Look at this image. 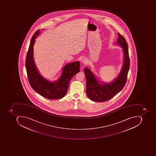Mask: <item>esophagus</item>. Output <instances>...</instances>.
<instances>
[{
	"label": "esophagus",
	"mask_w": 156,
	"mask_h": 156,
	"mask_svg": "<svg viewBox=\"0 0 156 156\" xmlns=\"http://www.w3.org/2000/svg\"><path fill=\"white\" fill-rule=\"evenodd\" d=\"M82 62L84 64H86L88 63V60L85 58H83L82 59Z\"/></svg>",
	"instance_id": "34e87169"
}]
</instances>
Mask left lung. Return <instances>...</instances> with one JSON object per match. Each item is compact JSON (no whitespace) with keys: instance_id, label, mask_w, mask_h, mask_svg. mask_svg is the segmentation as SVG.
Listing matches in <instances>:
<instances>
[{"instance_id":"obj_1","label":"left lung","mask_w":156,"mask_h":156,"mask_svg":"<svg viewBox=\"0 0 156 156\" xmlns=\"http://www.w3.org/2000/svg\"><path fill=\"white\" fill-rule=\"evenodd\" d=\"M118 34L119 37L116 44L123 48L124 62L117 78L111 83H102L97 79L94 73L89 68L85 67L84 69L86 78V94L92 101L99 102L107 101L119 92L125 85L130 66L128 48L125 38L119 33Z\"/></svg>"}]
</instances>
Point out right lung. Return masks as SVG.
<instances>
[{
	"mask_svg": "<svg viewBox=\"0 0 156 156\" xmlns=\"http://www.w3.org/2000/svg\"><path fill=\"white\" fill-rule=\"evenodd\" d=\"M40 33V30H38L33 36L26 55L25 66L29 83L34 90L46 98H61L66 94L72 78L80 71V62L76 61L66 65L59 79L55 82H50L44 78L38 71L33 58L35 39Z\"/></svg>",
	"mask_w": 156,
	"mask_h": 156,
	"instance_id": "add662e5",
	"label": "right lung"
}]
</instances>
